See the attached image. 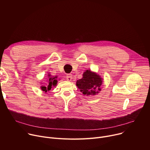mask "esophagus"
I'll return each instance as SVG.
<instances>
[{
    "instance_id": "34e87169",
    "label": "esophagus",
    "mask_w": 150,
    "mask_h": 150,
    "mask_svg": "<svg viewBox=\"0 0 150 150\" xmlns=\"http://www.w3.org/2000/svg\"><path fill=\"white\" fill-rule=\"evenodd\" d=\"M72 78H72V74H68V75H67V79L68 81H72Z\"/></svg>"
}]
</instances>
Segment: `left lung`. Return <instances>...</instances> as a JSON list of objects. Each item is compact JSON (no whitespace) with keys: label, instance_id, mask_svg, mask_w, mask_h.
Wrapping results in <instances>:
<instances>
[{"label":"left lung","instance_id":"obj_1","mask_svg":"<svg viewBox=\"0 0 150 150\" xmlns=\"http://www.w3.org/2000/svg\"><path fill=\"white\" fill-rule=\"evenodd\" d=\"M103 79L96 72L90 69L85 71L82 74V78L77 80L76 85L80 91L85 96H94L101 91V85Z\"/></svg>","mask_w":150,"mask_h":150}]
</instances>
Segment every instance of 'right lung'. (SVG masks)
<instances>
[{"instance_id":"obj_1","label":"right lung","mask_w":150,"mask_h":150,"mask_svg":"<svg viewBox=\"0 0 150 150\" xmlns=\"http://www.w3.org/2000/svg\"><path fill=\"white\" fill-rule=\"evenodd\" d=\"M56 78L57 76H52L50 74H49L48 78H47V82L46 84H44L43 82H41L40 83L41 90L45 93H47V91L51 90L52 88L55 87L57 83V80L56 79Z\"/></svg>"}]
</instances>
